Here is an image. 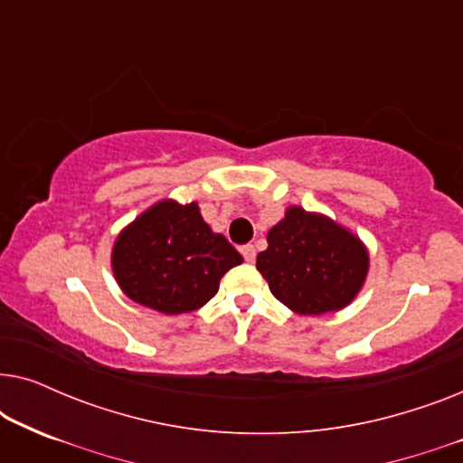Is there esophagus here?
Instances as JSON below:
<instances>
[{
    "label": "esophagus",
    "mask_w": 463,
    "mask_h": 463,
    "mask_svg": "<svg viewBox=\"0 0 463 463\" xmlns=\"http://www.w3.org/2000/svg\"><path fill=\"white\" fill-rule=\"evenodd\" d=\"M240 252H242V257H244V261H246V263H252V261H255L257 250H255V246H252V244H244L242 249H240Z\"/></svg>",
    "instance_id": "obj_1"
}]
</instances>
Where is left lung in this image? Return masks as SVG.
I'll list each match as a JSON object with an SVG mask.
<instances>
[{"label":"left lung","mask_w":463,"mask_h":463,"mask_svg":"<svg viewBox=\"0 0 463 463\" xmlns=\"http://www.w3.org/2000/svg\"><path fill=\"white\" fill-rule=\"evenodd\" d=\"M369 249L352 230L322 213L288 206L268 232L257 269L271 295L299 316L339 312L369 276Z\"/></svg>","instance_id":"8db88e82"}]
</instances>
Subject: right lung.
Listing matches in <instances>:
<instances>
[{
	"mask_svg": "<svg viewBox=\"0 0 463 463\" xmlns=\"http://www.w3.org/2000/svg\"><path fill=\"white\" fill-rule=\"evenodd\" d=\"M242 261L223 233L202 219L198 202L173 198L145 208L111 249V271L122 293L166 316L206 306L221 278Z\"/></svg>",
	"mask_w": 463,
	"mask_h": 463,
	"instance_id": "obj_1",
	"label": "right lung"
}]
</instances>
